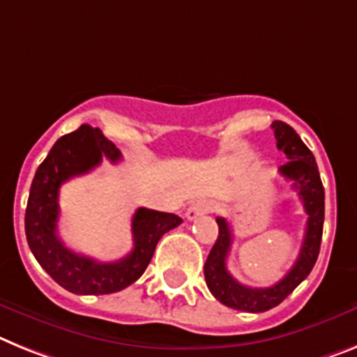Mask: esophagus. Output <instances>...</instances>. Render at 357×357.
<instances>
[{"label": "esophagus", "instance_id": "34e87169", "mask_svg": "<svg viewBox=\"0 0 357 357\" xmlns=\"http://www.w3.org/2000/svg\"><path fill=\"white\" fill-rule=\"evenodd\" d=\"M212 211V203L211 202H194L192 205L188 206L187 212H185V218H187L188 221L192 220H197L199 215L206 214V212Z\"/></svg>", "mask_w": 357, "mask_h": 357}]
</instances>
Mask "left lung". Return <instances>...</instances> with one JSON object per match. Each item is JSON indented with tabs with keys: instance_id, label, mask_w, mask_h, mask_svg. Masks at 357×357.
<instances>
[{
	"instance_id": "8db88e82",
	"label": "left lung",
	"mask_w": 357,
	"mask_h": 357,
	"mask_svg": "<svg viewBox=\"0 0 357 357\" xmlns=\"http://www.w3.org/2000/svg\"><path fill=\"white\" fill-rule=\"evenodd\" d=\"M278 149L289 158L285 165L280 167V174L292 181V188L298 192L307 212V229L299 256L283 280L275 285L265 289H252L241 285L227 271V257L232 245V230L225 218H215L220 234L215 239L211 254L205 263V281L208 290L218 301L236 310L243 312H265L278 307L301 281L310 274L316 265L319 245L323 236V220H325V190L314 154L301 142L294 128L283 121L272 123Z\"/></svg>"
}]
</instances>
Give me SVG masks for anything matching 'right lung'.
I'll list each match as a JSON object with an SVG mask.
<instances>
[{"mask_svg":"<svg viewBox=\"0 0 357 357\" xmlns=\"http://www.w3.org/2000/svg\"><path fill=\"white\" fill-rule=\"evenodd\" d=\"M103 158L118 163L121 152L100 128L82 125L74 132L61 136L36 170L26 203L29 247L45 272L72 294H112L132 285L151 263L161 236L183 221L169 212L137 208L132 218V252L112 263L96 261L65 247L58 236L59 187L74 176L91 172Z\"/></svg>","mask_w":357,"mask_h":357,"instance_id":"right-lung-1","label":"right lung"}]
</instances>
